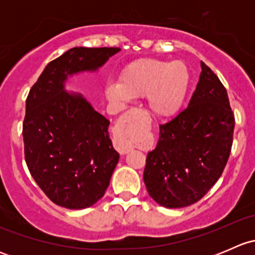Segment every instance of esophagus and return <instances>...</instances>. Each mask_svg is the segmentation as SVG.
Listing matches in <instances>:
<instances>
[{
  "label": "esophagus",
  "mask_w": 255,
  "mask_h": 255,
  "mask_svg": "<svg viewBox=\"0 0 255 255\" xmlns=\"http://www.w3.org/2000/svg\"><path fill=\"white\" fill-rule=\"evenodd\" d=\"M138 113V110L137 109H132L129 110V111H127L125 113V115L121 117L120 122L117 123V126H116V137H115V148L117 149L118 151H120L121 154H127L128 151L130 150V146L128 145L127 143L125 142V140L122 139V138L120 137V134H118V132H120L121 129H122L123 127H125L126 122H129L130 120H133V118L135 117V115Z\"/></svg>",
  "instance_id": "esophagus-1"
}]
</instances>
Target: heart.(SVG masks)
I'll return each mask as SVG.
<instances>
[{
	"mask_svg": "<svg viewBox=\"0 0 255 255\" xmlns=\"http://www.w3.org/2000/svg\"><path fill=\"white\" fill-rule=\"evenodd\" d=\"M190 73L182 61L140 59L128 64L120 82L107 85V96L116 102L146 97L156 117H171L182 106L189 91Z\"/></svg>",
	"mask_w": 255,
	"mask_h": 255,
	"instance_id": "1",
	"label": "heart"
}]
</instances>
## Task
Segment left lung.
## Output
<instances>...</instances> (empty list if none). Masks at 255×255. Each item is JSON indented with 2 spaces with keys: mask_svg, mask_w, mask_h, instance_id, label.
Listing matches in <instances>:
<instances>
[{
  "mask_svg": "<svg viewBox=\"0 0 255 255\" xmlns=\"http://www.w3.org/2000/svg\"><path fill=\"white\" fill-rule=\"evenodd\" d=\"M201 68L189 106L160 125L158 144L146 155V191L164 207L181 208L201 200L230 158L235 115L222 82L202 61Z\"/></svg>",
  "mask_w": 255,
  "mask_h": 255,
  "instance_id": "8db88e82",
  "label": "left lung"
}]
</instances>
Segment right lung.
<instances>
[{
    "label": "right lung",
    "instance_id": "1",
    "mask_svg": "<svg viewBox=\"0 0 255 255\" xmlns=\"http://www.w3.org/2000/svg\"><path fill=\"white\" fill-rule=\"evenodd\" d=\"M120 48L75 47L45 66L25 101L24 158L30 175L61 207L81 210L105 195L120 159L110 121L81 94L66 92L69 76L96 71Z\"/></svg>",
    "mask_w": 255,
    "mask_h": 255
}]
</instances>
